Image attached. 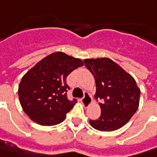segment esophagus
I'll list each match as a JSON object with an SVG mask.
<instances>
[{"label":"esophagus","mask_w":157,"mask_h":157,"mask_svg":"<svg viewBox=\"0 0 157 157\" xmlns=\"http://www.w3.org/2000/svg\"><path fill=\"white\" fill-rule=\"evenodd\" d=\"M81 102H82V104L83 105L84 107H88V106H90V105L91 104V98H90V94L85 93V94H84V97L81 99Z\"/></svg>","instance_id":"34e87169"}]
</instances>
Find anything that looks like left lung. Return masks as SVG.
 I'll return each mask as SVG.
<instances>
[{
    "label": "left lung",
    "instance_id": "8db88e82",
    "mask_svg": "<svg viewBox=\"0 0 157 157\" xmlns=\"http://www.w3.org/2000/svg\"><path fill=\"white\" fill-rule=\"evenodd\" d=\"M83 61L95 78V98L101 99V116L90 120V124L99 131L118 130L136 113L140 88L133 76L111 59H85Z\"/></svg>",
    "mask_w": 157,
    "mask_h": 157
}]
</instances>
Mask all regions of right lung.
<instances>
[{
	"mask_svg": "<svg viewBox=\"0 0 157 157\" xmlns=\"http://www.w3.org/2000/svg\"><path fill=\"white\" fill-rule=\"evenodd\" d=\"M82 59L62 52L42 59L27 72L20 82L18 96L22 108L29 118L41 126L61 123L76 99L69 101L67 91V75L79 67Z\"/></svg>",
	"mask_w": 157,
	"mask_h": 157,
	"instance_id": "right-lung-1",
	"label": "right lung"
}]
</instances>
